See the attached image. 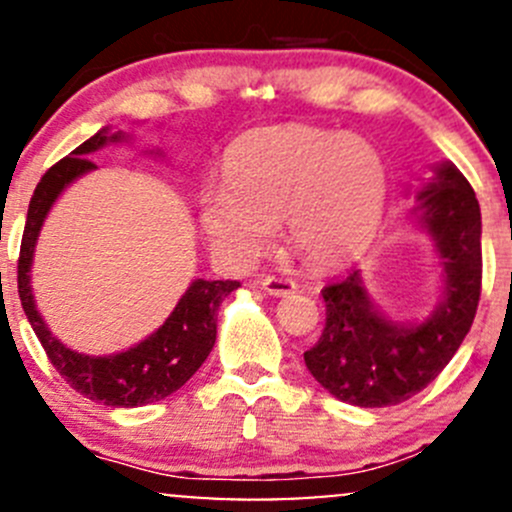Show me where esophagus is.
<instances>
[{
    "label": "esophagus",
    "mask_w": 512,
    "mask_h": 512,
    "mask_svg": "<svg viewBox=\"0 0 512 512\" xmlns=\"http://www.w3.org/2000/svg\"><path fill=\"white\" fill-rule=\"evenodd\" d=\"M260 284L265 292L274 294V297H287V294L297 292V284L287 277H265Z\"/></svg>",
    "instance_id": "1"
}]
</instances>
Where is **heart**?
Returning a JSON list of instances; mask_svg holds the SVG:
<instances>
[{"label": "heart", "instance_id": "b5f03b06", "mask_svg": "<svg viewBox=\"0 0 512 512\" xmlns=\"http://www.w3.org/2000/svg\"><path fill=\"white\" fill-rule=\"evenodd\" d=\"M225 184L203 188L198 220L233 267L260 260L284 220L287 242L314 267L363 255L387 206L383 154L363 137L311 125L252 129L225 154Z\"/></svg>", "mask_w": 512, "mask_h": 512}]
</instances>
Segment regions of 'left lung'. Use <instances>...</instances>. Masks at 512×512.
<instances>
[{
  "instance_id": "1",
  "label": "left lung",
  "mask_w": 512,
  "mask_h": 512,
  "mask_svg": "<svg viewBox=\"0 0 512 512\" xmlns=\"http://www.w3.org/2000/svg\"><path fill=\"white\" fill-rule=\"evenodd\" d=\"M417 223L432 235L444 270V297L419 324L392 321L373 304L355 270L321 289L326 326L304 353L316 383L341 402L390 407L410 400L446 368L481 299V208L451 161L417 191Z\"/></svg>"
}]
</instances>
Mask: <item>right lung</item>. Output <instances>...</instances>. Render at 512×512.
Masks as SVG:
<instances>
[{"label":"right lung","instance_id":"right-lung-1","mask_svg":"<svg viewBox=\"0 0 512 512\" xmlns=\"http://www.w3.org/2000/svg\"><path fill=\"white\" fill-rule=\"evenodd\" d=\"M110 142H125V134H110L102 127L98 134L73 149L71 157L53 164L41 176L34 196H31L29 213H26L24 238H21L19 267V299L31 328L39 336L43 351L53 368L66 378L75 392L88 400L102 402L107 407H142L157 402L179 390L191 375L196 373L213 351L215 333H218V309L230 292L240 287V282L230 279H193L184 297L174 306L169 319L161 324L152 336L139 341L137 346L112 355H85L63 346L41 319L31 294V262L34 247L39 240L41 225L48 211L61 196L63 188L71 186L78 176L98 169L88 154L98 152Z\"/></svg>","mask_w":512,"mask_h":512}]
</instances>
